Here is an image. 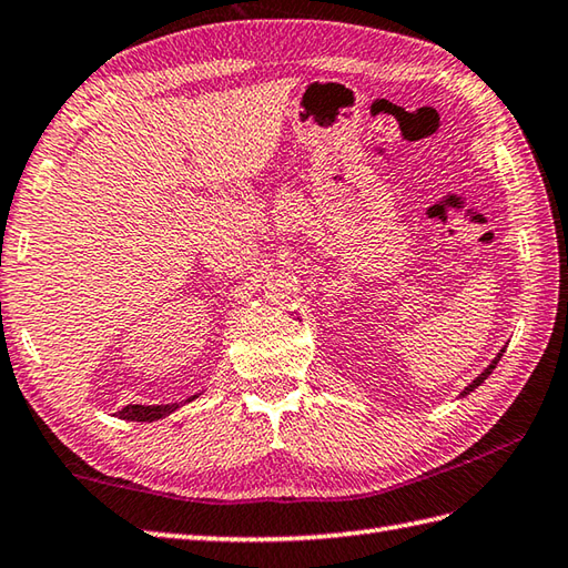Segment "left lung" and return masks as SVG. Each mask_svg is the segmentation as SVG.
<instances>
[{"instance_id": "1", "label": "left lung", "mask_w": 568, "mask_h": 568, "mask_svg": "<svg viewBox=\"0 0 568 568\" xmlns=\"http://www.w3.org/2000/svg\"><path fill=\"white\" fill-rule=\"evenodd\" d=\"M501 353H505V348H501V351L497 353V356H495V361H491V363H489V366H487V368H485L483 373H479V376H477V378H475L473 383H469V385H467V388H465L463 393H459V398H465V395H469V393H473V390L477 388V385H483V383H485V381L489 378V373L497 368V363H499V358H501Z\"/></svg>"}]
</instances>
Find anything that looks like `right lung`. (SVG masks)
Segmentation results:
<instances>
[{"mask_svg":"<svg viewBox=\"0 0 568 568\" xmlns=\"http://www.w3.org/2000/svg\"><path fill=\"white\" fill-rule=\"evenodd\" d=\"M197 395H192L185 403L195 400ZM180 408V403H170V405H125L123 410H118V417H123V420H135V423H153L160 420V417H165L170 413H175Z\"/></svg>","mask_w":568,"mask_h":568,"instance_id":"add662e5","label":"right lung"}]
</instances>
